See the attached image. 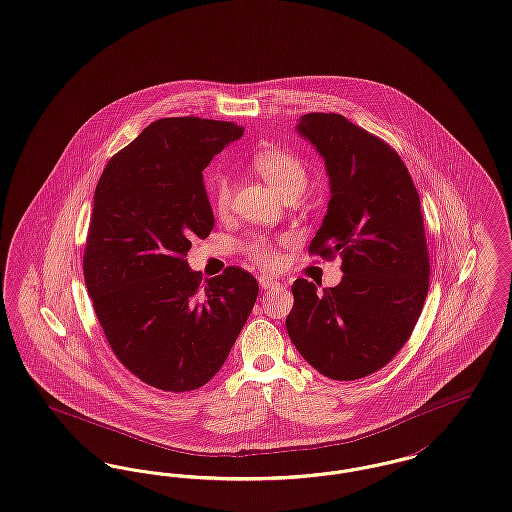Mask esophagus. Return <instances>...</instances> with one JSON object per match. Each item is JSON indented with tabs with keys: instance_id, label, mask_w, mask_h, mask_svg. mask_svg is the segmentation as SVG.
I'll use <instances>...</instances> for the list:
<instances>
[{
	"instance_id": "esophagus-1",
	"label": "esophagus",
	"mask_w": 512,
	"mask_h": 512,
	"mask_svg": "<svg viewBox=\"0 0 512 512\" xmlns=\"http://www.w3.org/2000/svg\"><path fill=\"white\" fill-rule=\"evenodd\" d=\"M259 286L263 288V290H271V288H276V286H280V282H276L274 278L271 276H259Z\"/></svg>"
}]
</instances>
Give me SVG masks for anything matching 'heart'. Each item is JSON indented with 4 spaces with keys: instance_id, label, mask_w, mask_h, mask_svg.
Instances as JSON below:
<instances>
[{
    "instance_id": "b5f03b06",
    "label": "heart",
    "mask_w": 512,
    "mask_h": 512,
    "mask_svg": "<svg viewBox=\"0 0 512 512\" xmlns=\"http://www.w3.org/2000/svg\"><path fill=\"white\" fill-rule=\"evenodd\" d=\"M253 168L259 172V176H263V180L271 183L272 189L282 199L294 201L296 197H300L307 185V166L294 152L282 151V149L261 151L253 158ZM209 195H211L214 211L226 212L230 205V195H232L230 178L226 174H216L209 183ZM247 255L263 267H271L276 261L271 243L261 238L247 245Z\"/></svg>"
}]
</instances>
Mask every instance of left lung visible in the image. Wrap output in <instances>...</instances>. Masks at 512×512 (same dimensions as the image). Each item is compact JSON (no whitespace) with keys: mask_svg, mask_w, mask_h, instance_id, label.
<instances>
[{"mask_svg":"<svg viewBox=\"0 0 512 512\" xmlns=\"http://www.w3.org/2000/svg\"><path fill=\"white\" fill-rule=\"evenodd\" d=\"M296 129L331 185L309 253L340 255L344 274L323 292L298 278L286 329L319 373L354 381L387 365L420 319L429 288L420 195L396 151L344 116L305 114Z\"/></svg>","mask_w":512,"mask_h":512,"instance_id":"8db88e82","label":"left lung"}]
</instances>
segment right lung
<instances>
[{
    "mask_svg": "<svg viewBox=\"0 0 512 512\" xmlns=\"http://www.w3.org/2000/svg\"><path fill=\"white\" fill-rule=\"evenodd\" d=\"M241 135L232 121H152L94 191L83 259L92 307L118 360L160 391L207 385L259 294L240 267L203 284L185 261L191 240L214 226L203 170Z\"/></svg>",
    "mask_w": 512,
    "mask_h": 512,
    "instance_id": "1",
    "label": "right lung"
}]
</instances>
